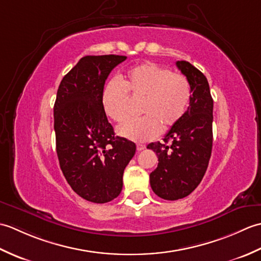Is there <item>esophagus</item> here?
I'll return each instance as SVG.
<instances>
[{
  "label": "esophagus",
  "instance_id": "esophagus-1",
  "mask_svg": "<svg viewBox=\"0 0 261 261\" xmlns=\"http://www.w3.org/2000/svg\"><path fill=\"white\" fill-rule=\"evenodd\" d=\"M146 148V146L145 145H142V143H138L137 145V150L138 151H141V150H143V149Z\"/></svg>",
  "mask_w": 261,
  "mask_h": 261
}]
</instances>
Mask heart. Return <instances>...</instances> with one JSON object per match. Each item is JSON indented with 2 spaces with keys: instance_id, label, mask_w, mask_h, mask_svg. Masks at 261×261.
I'll use <instances>...</instances> for the list:
<instances>
[{
  "instance_id": "obj_1",
  "label": "heart",
  "mask_w": 261,
  "mask_h": 261,
  "mask_svg": "<svg viewBox=\"0 0 261 261\" xmlns=\"http://www.w3.org/2000/svg\"><path fill=\"white\" fill-rule=\"evenodd\" d=\"M191 96V85L184 75L145 63L127 70L121 82L112 80L105 85L102 107L110 119L122 122L127 116L130 97L141 99L139 112L143 116L120 124L116 132L124 139L145 142L157 138L162 127L174 126L185 114Z\"/></svg>"
}]
</instances>
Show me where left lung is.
Returning <instances> with one entry per match:
<instances>
[{"label":"left lung","instance_id":"8db88e82","mask_svg":"<svg viewBox=\"0 0 261 261\" xmlns=\"http://www.w3.org/2000/svg\"><path fill=\"white\" fill-rule=\"evenodd\" d=\"M176 66L191 85L190 107L165 136V143L147 146L158 156L157 168L150 174L151 188L168 201L186 197L198 186L207 169L213 143V98L206 77L185 60Z\"/></svg>","mask_w":261,"mask_h":261}]
</instances>
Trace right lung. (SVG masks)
<instances>
[{"instance_id": "add662e5", "label": "right lung", "mask_w": 261, "mask_h": 261, "mask_svg": "<svg viewBox=\"0 0 261 261\" xmlns=\"http://www.w3.org/2000/svg\"><path fill=\"white\" fill-rule=\"evenodd\" d=\"M125 59L118 55L81 58L60 82L55 102L60 169L73 191L93 203L119 196L123 171L136 153L135 142L115 137L102 107L105 81Z\"/></svg>"}]
</instances>
